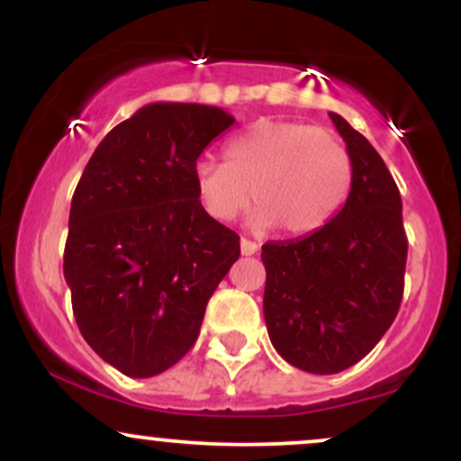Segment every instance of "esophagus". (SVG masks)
Wrapping results in <instances>:
<instances>
[{
	"label": "esophagus",
	"instance_id": "esophagus-1",
	"mask_svg": "<svg viewBox=\"0 0 461 461\" xmlns=\"http://www.w3.org/2000/svg\"><path fill=\"white\" fill-rule=\"evenodd\" d=\"M256 251H258L256 242L249 240V238H240V253H242V256H253Z\"/></svg>",
	"mask_w": 461,
	"mask_h": 461
}]
</instances>
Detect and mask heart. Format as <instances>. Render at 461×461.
I'll use <instances>...</instances> for the list:
<instances>
[{
	"label": "heart",
	"instance_id": "obj_1",
	"mask_svg": "<svg viewBox=\"0 0 461 461\" xmlns=\"http://www.w3.org/2000/svg\"><path fill=\"white\" fill-rule=\"evenodd\" d=\"M194 193L210 219L230 223L249 201L251 223L308 236L327 225L351 188V158L330 131L299 121L260 119L227 140L223 162L201 158Z\"/></svg>",
	"mask_w": 461,
	"mask_h": 461
}]
</instances>
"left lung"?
<instances>
[{
	"label": "left lung",
	"instance_id": "left-lung-1",
	"mask_svg": "<svg viewBox=\"0 0 461 461\" xmlns=\"http://www.w3.org/2000/svg\"><path fill=\"white\" fill-rule=\"evenodd\" d=\"M351 158V190L327 225L262 245L264 321L285 362L333 375L382 340L403 299L407 236L388 167L340 114L330 113Z\"/></svg>",
	"mask_w": 461,
	"mask_h": 461
}]
</instances>
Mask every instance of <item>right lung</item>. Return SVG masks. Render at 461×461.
<instances>
[{"label":"right lung","mask_w":461,"mask_h":461,"mask_svg":"<svg viewBox=\"0 0 461 461\" xmlns=\"http://www.w3.org/2000/svg\"><path fill=\"white\" fill-rule=\"evenodd\" d=\"M234 123L214 105L149 104L99 142L71 199L65 279L99 357L153 377L197 340L240 238L194 193L201 151Z\"/></svg>","instance_id":"1"}]
</instances>
